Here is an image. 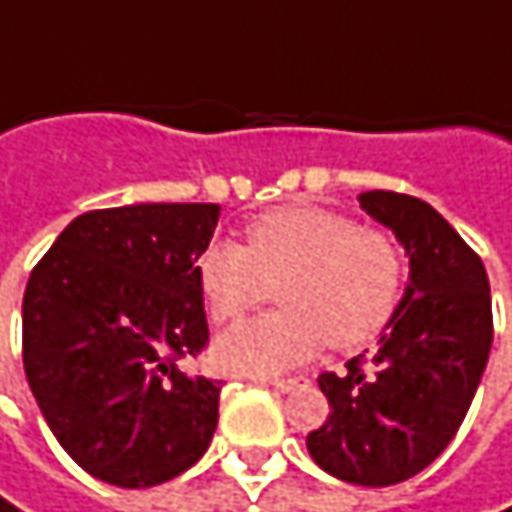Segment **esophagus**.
<instances>
[{"label":"esophagus","mask_w":512,"mask_h":512,"mask_svg":"<svg viewBox=\"0 0 512 512\" xmlns=\"http://www.w3.org/2000/svg\"><path fill=\"white\" fill-rule=\"evenodd\" d=\"M301 382H304V379H301V376H286V379H269V385H272V388H278V391H295V388H298V385H301Z\"/></svg>","instance_id":"1"}]
</instances>
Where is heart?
Segmentation results:
<instances>
[{"label": "heart", "instance_id": "heart-1", "mask_svg": "<svg viewBox=\"0 0 512 512\" xmlns=\"http://www.w3.org/2000/svg\"><path fill=\"white\" fill-rule=\"evenodd\" d=\"M196 281L214 321H237L272 286L284 313L246 321L217 339L214 359L234 374H278L321 347H359L391 321L406 257L394 237L339 211L286 205L246 228V246L214 240L196 260Z\"/></svg>", "mask_w": 512, "mask_h": 512}]
</instances>
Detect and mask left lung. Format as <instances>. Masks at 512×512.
Segmentation results:
<instances>
[{
    "mask_svg": "<svg viewBox=\"0 0 512 512\" xmlns=\"http://www.w3.org/2000/svg\"><path fill=\"white\" fill-rule=\"evenodd\" d=\"M359 208L403 246L408 284L369 359L359 353L347 374L318 376L333 411L307 449L339 481L391 487L461 429L490 359L493 304L481 257L429 202L365 191Z\"/></svg>",
    "mask_w": 512,
    "mask_h": 512,
    "instance_id": "left-lung-1",
    "label": "left lung"
}]
</instances>
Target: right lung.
<instances>
[{"label":"right lung","mask_w":512,"mask_h":512,"mask_svg":"<svg viewBox=\"0 0 512 512\" xmlns=\"http://www.w3.org/2000/svg\"><path fill=\"white\" fill-rule=\"evenodd\" d=\"M214 202H138L75 217L22 298V362L57 443L98 481L156 487L205 455L220 382L182 359L208 342L196 260Z\"/></svg>","instance_id":"add662e5"}]
</instances>
